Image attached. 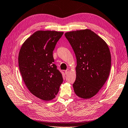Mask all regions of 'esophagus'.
<instances>
[{
  "label": "esophagus",
  "mask_w": 128,
  "mask_h": 128,
  "mask_svg": "<svg viewBox=\"0 0 128 128\" xmlns=\"http://www.w3.org/2000/svg\"><path fill=\"white\" fill-rule=\"evenodd\" d=\"M69 72H70V70H69L68 69H67L65 71V74H66V75H67V74H68V73H69Z\"/></svg>",
  "instance_id": "34e87169"
}]
</instances>
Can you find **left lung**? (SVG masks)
Segmentation results:
<instances>
[{"label": "left lung", "instance_id": "1", "mask_svg": "<svg viewBox=\"0 0 128 128\" xmlns=\"http://www.w3.org/2000/svg\"><path fill=\"white\" fill-rule=\"evenodd\" d=\"M65 36L76 59V79L73 84L79 97L94 96L107 80L111 68L108 46L100 36L90 30L66 32Z\"/></svg>", "mask_w": 128, "mask_h": 128}]
</instances>
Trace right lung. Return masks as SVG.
Here are the masks:
<instances>
[{"instance_id": "obj_1", "label": "right lung", "mask_w": 128, "mask_h": 128, "mask_svg": "<svg viewBox=\"0 0 128 128\" xmlns=\"http://www.w3.org/2000/svg\"><path fill=\"white\" fill-rule=\"evenodd\" d=\"M63 33L36 32L24 43L19 54V66L25 85L34 96L43 100L55 98L63 82L52 54Z\"/></svg>"}]
</instances>
